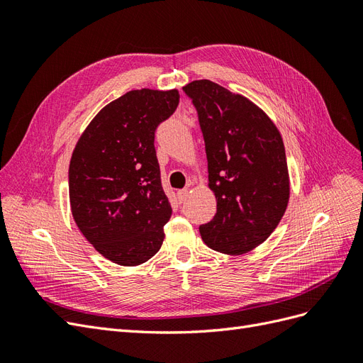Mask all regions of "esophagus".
I'll return each mask as SVG.
<instances>
[{
	"mask_svg": "<svg viewBox=\"0 0 363 363\" xmlns=\"http://www.w3.org/2000/svg\"><path fill=\"white\" fill-rule=\"evenodd\" d=\"M188 195H189V189H188V188H184V189H180V191L177 192V196H179V201H180V203L186 201V199H188Z\"/></svg>",
	"mask_w": 363,
	"mask_h": 363,
	"instance_id": "esophagus-1",
	"label": "esophagus"
}]
</instances>
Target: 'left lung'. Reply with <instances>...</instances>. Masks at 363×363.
Returning <instances> with one entry per match:
<instances>
[{"mask_svg":"<svg viewBox=\"0 0 363 363\" xmlns=\"http://www.w3.org/2000/svg\"><path fill=\"white\" fill-rule=\"evenodd\" d=\"M183 91L199 112L207 186L216 199V213L200 235L215 251L245 255L271 236L289 203L281 135L257 104L211 80L191 82Z\"/></svg>","mask_w":363,"mask_h":363,"instance_id":"left-lung-1","label":"left lung"}]
</instances>
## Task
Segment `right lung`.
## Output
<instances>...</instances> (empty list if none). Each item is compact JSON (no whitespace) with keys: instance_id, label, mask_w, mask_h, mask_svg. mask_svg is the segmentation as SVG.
Segmentation results:
<instances>
[{"instance_id":"obj_1","label":"right lung","mask_w":363,"mask_h":363,"mask_svg":"<svg viewBox=\"0 0 363 363\" xmlns=\"http://www.w3.org/2000/svg\"><path fill=\"white\" fill-rule=\"evenodd\" d=\"M180 101L177 89H136L104 106L69 162L74 221L101 256L123 267L151 259L172 208L160 183L155 131Z\"/></svg>"}]
</instances>
